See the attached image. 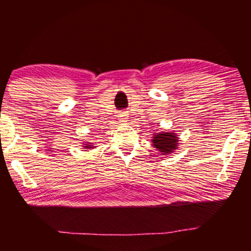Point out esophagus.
I'll use <instances>...</instances> for the list:
<instances>
[{"label": "esophagus", "mask_w": 251, "mask_h": 251, "mask_svg": "<svg viewBox=\"0 0 251 251\" xmlns=\"http://www.w3.org/2000/svg\"><path fill=\"white\" fill-rule=\"evenodd\" d=\"M118 120L121 122H127V120H128V114H127V112L120 113L118 114Z\"/></svg>", "instance_id": "esophagus-1"}]
</instances>
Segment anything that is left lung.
Instances as JSON below:
<instances>
[{
  "label": "left lung",
  "instance_id": "obj_1",
  "mask_svg": "<svg viewBox=\"0 0 251 251\" xmlns=\"http://www.w3.org/2000/svg\"><path fill=\"white\" fill-rule=\"evenodd\" d=\"M152 146L161 152L160 155H168L178 147V137L175 133H157L151 139Z\"/></svg>",
  "mask_w": 251,
  "mask_h": 251
}]
</instances>
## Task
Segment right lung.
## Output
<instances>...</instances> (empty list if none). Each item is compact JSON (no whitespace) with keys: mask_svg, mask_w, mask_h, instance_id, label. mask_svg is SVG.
Returning <instances> with one entry per match:
<instances>
[{"mask_svg":"<svg viewBox=\"0 0 251 251\" xmlns=\"http://www.w3.org/2000/svg\"><path fill=\"white\" fill-rule=\"evenodd\" d=\"M85 146H83L85 150H92V148H94L95 146H94V144H92V143H86V144H84Z\"/></svg>","mask_w":251,"mask_h":251,"instance_id":"obj_1","label":"right lung"}]
</instances>
